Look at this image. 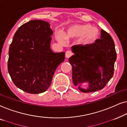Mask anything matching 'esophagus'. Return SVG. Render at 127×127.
Returning <instances> with one entry per match:
<instances>
[{"mask_svg": "<svg viewBox=\"0 0 127 127\" xmlns=\"http://www.w3.org/2000/svg\"><path fill=\"white\" fill-rule=\"evenodd\" d=\"M72 55V53L71 51H67L65 52V57L67 58H69V57H71Z\"/></svg>", "mask_w": 127, "mask_h": 127, "instance_id": "34e87169", "label": "esophagus"}]
</instances>
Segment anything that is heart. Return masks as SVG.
I'll return each mask as SVG.
<instances>
[{"mask_svg": "<svg viewBox=\"0 0 127 127\" xmlns=\"http://www.w3.org/2000/svg\"><path fill=\"white\" fill-rule=\"evenodd\" d=\"M100 32L98 29L90 24H77L72 25L67 29L63 34L57 33L56 38L58 42L63 44L65 41L81 38L83 45L90 46L98 40Z\"/></svg>", "mask_w": 127, "mask_h": 127, "instance_id": "1", "label": "heart"}]
</instances>
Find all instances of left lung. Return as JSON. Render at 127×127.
<instances>
[{
  "label": "left lung",
  "instance_id": "1",
  "mask_svg": "<svg viewBox=\"0 0 127 127\" xmlns=\"http://www.w3.org/2000/svg\"><path fill=\"white\" fill-rule=\"evenodd\" d=\"M74 55L69 58L72 67V81L83 93L101 90L114 74V65L117 59L115 43L112 37L101 29V37L90 46L76 45L71 47ZM88 83L87 89L80 85Z\"/></svg>",
  "mask_w": 127,
  "mask_h": 127
}]
</instances>
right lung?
Masks as SVG:
<instances>
[{
	"instance_id": "1",
	"label": "right lung",
	"mask_w": 127,
	"mask_h": 127,
	"mask_svg": "<svg viewBox=\"0 0 127 127\" xmlns=\"http://www.w3.org/2000/svg\"><path fill=\"white\" fill-rule=\"evenodd\" d=\"M53 31L48 22L29 21L14 35L8 51V71L18 88L30 94L43 93L51 85L65 53L51 49Z\"/></svg>"
}]
</instances>
